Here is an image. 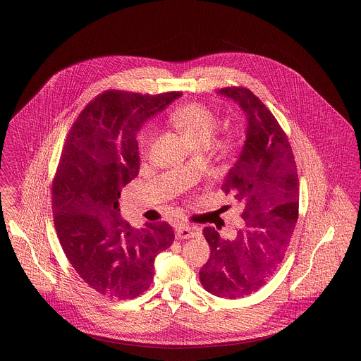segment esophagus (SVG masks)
I'll list each match as a JSON object with an SVG mask.
<instances>
[{
	"mask_svg": "<svg viewBox=\"0 0 361 361\" xmlns=\"http://www.w3.org/2000/svg\"><path fill=\"white\" fill-rule=\"evenodd\" d=\"M195 235H197L196 227H190V226H177L176 227V238L177 240H188V238H193Z\"/></svg>",
	"mask_w": 361,
	"mask_h": 361,
	"instance_id": "esophagus-1",
	"label": "esophagus"
}]
</instances>
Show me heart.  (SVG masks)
<instances>
[{
	"label": "heart",
	"mask_w": 361,
	"mask_h": 361,
	"mask_svg": "<svg viewBox=\"0 0 361 361\" xmlns=\"http://www.w3.org/2000/svg\"><path fill=\"white\" fill-rule=\"evenodd\" d=\"M174 126L185 135L190 145L209 143L215 134L219 121L216 115L199 103H189L177 108L171 115ZM154 137V127L152 124L146 126L139 134V147L142 153H147Z\"/></svg>",
	"instance_id": "obj_1"
}]
</instances>
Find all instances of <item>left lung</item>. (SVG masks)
Returning <instances> with one entry per match:
<instances>
[{"label":"left lung","mask_w":361,"mask_h":361,"mask_svg":"<svg viewBox=\"0 0 361 361\" xmlns=\"http://www.w3.org/2000/svg\"><path fill=\"white\" fill-rule=\"evenodd\" d=\"M218 93L238 104L247 121L243 147L222 185L243 206L245 226L231 240L204 227L211 255L199 275L206 291L237 299L265 286L286 256L298 221L299 180L288 137L257 96L240 86Z\"/></svg>","instance_id":"8db88e82"}]
</instances>
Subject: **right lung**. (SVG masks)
Segmentation results:
<instances>
[{
    "label": "right lung",
    "instance_id": "obj_1",
    "mask_svg": "<svg viewBox=\"0 0 361 361\" xmlns=\"http://www.w3.org/2000/svg\"><path fill=\"white\" fill-rule=\"evenodd\" d=\"M180 94L108 90L86 105L63 145L52 184L55 230L71 267L104 296L124 300L146 291L157 255L174 240L166 222L134 228L118 200L139 173L137 131Z\"/></svg>",
    "mask_w": 361,
    "mask_h": 361
}]
</instances>
